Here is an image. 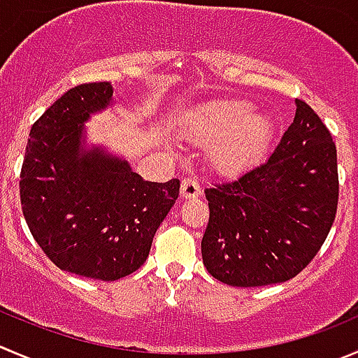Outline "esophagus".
I'll list each match as a JSON object with an SVG mask.
<instances>
[{
  "label": "esophagus",
  "instance_id": "obj_1",
  "mask_svg": "<svg viewBox=\"0 0 358 358\" xmlns=\"http://www.w3.org/2000/svg\"><path fill=\"white\" fill-rule=\"evenodd\" d=\"M182 197L183 199H194V197H197L201 194V187H199V182H197V178H194V176H187V178L182 180Z\"/></svg>",
  "mask_w": 358,
  "mask_h": 358
}]
</instances>
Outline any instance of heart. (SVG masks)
Masks as SVG:
<instances>
[{
  "label": "heart",
  "instance_id": "heart-1",
  "mask_svg": "<svg viewBox=\"0 0 358 358\" xmlns=\"http://www.w3.org/2000/svg\"><path fill=\"white\" fill-rule=\"evenodd\" d=\"M252 110V103L229 99L208 103L192 115L187 133L196 143H210L208 162L215 171H241L266 150L273 120Z\"/></svg>",
  "mask_w": 358,
  "mask_h": 358
}]
</instances>
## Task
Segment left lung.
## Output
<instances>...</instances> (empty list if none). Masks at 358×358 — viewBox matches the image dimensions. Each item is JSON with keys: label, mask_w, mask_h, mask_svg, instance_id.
Returning <instances> with one entry per match:
<instances>
[{"label": "left lung", "mask_w": 358, "mask_h": 358, "mask_svg": "<svg viewBox=\"0 0 358 358\" xmlns=\"http://www.w3.org/2000/svg\"><path fill=\"white\" fill-rule=\"evenodd\" d=\"M269 159L204 190L210 220L201 241L208 273L231 287H264L299 275L324 245L339 199L331 131L308 103Z\"/></svg>", "instance_id": "obj_1"}]
</instances>
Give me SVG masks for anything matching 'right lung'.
Wrapping results in <instances>:
<instances>
[{"instance_id":"obj_1","label":"right lung","mask_w":358,"mask_h":358,"mask_svg":"<svg viewBox=\"0 0 358 358\" xmlns=\"http://www.w3.org/2000/svg\"><path fill=\"white\" fill-rule=\"evenodd\" d=\"M110 82L80 83L33 124L20 204L34 241L62 271L115 282L143 266L178 199L180 180L147 182L126 161L83 152V122L112 101Z\"/></svg>"}]
</instances>
